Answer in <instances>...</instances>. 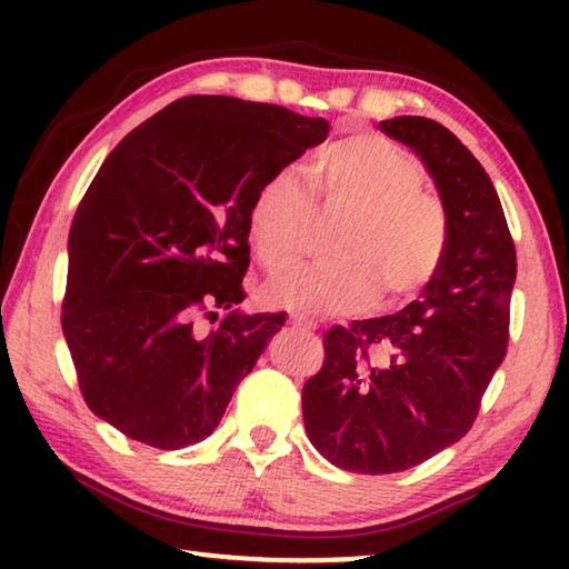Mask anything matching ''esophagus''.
Listing matches in <instances>:
<instances>
[{
  "instance_id": "obj_1",
  "label": "esophagus",
  "mask_w": 569,
  "mask_h": 569,
  "mask_svg": "<svg viewBox=\"0 0 569 569\" xmlns=\"http://www.w3.org/2000/svg\"><path fill=\"white\" fill-rule=\"evenodd\" d=\"M288 323H291L293 329H298V331H306V333H311V331L316 329V323H313V321H308V319H303V316H298V313H291V316H288Z\"/></svg>"
}]
</instances>
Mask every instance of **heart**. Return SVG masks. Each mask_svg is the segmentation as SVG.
Wrapping results in <instances>:
<instances>
[{"label": "heart", "mask_w": 569, "mask_h": 569, "mask_svg": "<svg viewBox=\"0 0 569 569\" xmlns=\"http://www.w3.org/2000/svg\"><path fill=\"white\" fill-rule=\"evenodd\" d=\"M417 156L379 134H356L326 148L308 182L281 168L253 192L248 240L266 271L291 268L316 216L341 218L333 236L336 261L273 278L268 308L303 316L351 313L379 296L399 303L419 293L445 263L449 213L423 188Z\"/></svg>", "instance_id": "1"}]
</instances>
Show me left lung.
<instances>
[{"mask_svg":"<svg viewBox=\"0 0 569 569\" xmlns=\"http://www.w3.org/2000/svg\"><path fill=\"white\" fill-rule=\"evenodd\" d=\"M379 128L435 178L449 248L419 301L323 336V366L301 393L306 435L331 465L356 475L417 467L467 435L505 361L517 278L497 190L457 134L413 114Z\"/></svg>","mask_w":569,"mask_h":569,"instance_id":"1","label":"left lung"}]
</instances>
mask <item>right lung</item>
<instances>
[{
    "label": "right lung",
    "mask_w": 569,
    "mask_h": 569,
    "mask_svg": "<svg viewBox=\"0 0 569 569\" xmlns=\"http://www.w3.org/2000/svg\"><path fill=\"white\" fill-rule=\"evenodd\" d=\"M326 134L323 118L190 94L110 152L72 220L62 303L77 381L100 419L156 449L213 435L286 323L233 308L246 298L250 200ZM218 307L229 313L217 325Z\"/></svg>",
    "instance_id": "add662e5"
}]
</instances>
